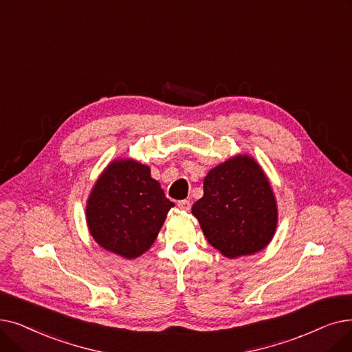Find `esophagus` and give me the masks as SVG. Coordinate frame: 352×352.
<instances>
[{
    "mask_svg": "<svg viewBox=\"0 0 352 352\" xmlns=\"http://www.w3.org/2000/svg\"><path fill=\"white\" fill-rule=\"evenodd\" d=\"M178 207H179V210H182V211H190V210H191V204H190L188 200H181V201H178Z\"/></svg>",
    "mask_w": 352,
    "mask_h": 352,
    "instance_id": "obj_1",
    "label": "esophagus"
}]
</instances>
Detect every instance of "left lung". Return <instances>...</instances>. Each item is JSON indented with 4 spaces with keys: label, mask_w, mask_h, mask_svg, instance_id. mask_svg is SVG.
<instances>
[{
    "label": "left lung",
    "mask_w": 352,
    "mask_h": 352,
    "mask_svg": "<svg viewBox=\"0 0 352 352\" xmlns=\"http://www.w3.org/2000/svg\"><path fill=\"white\" fill-rule=\"evenodd\" d=\"M192 214L214 249L236 258L263 250L278 227V203L257 161L239 154L211 168Z\"/></svg>",
    "instance_id": "left-lung-1"
}]
</instances>
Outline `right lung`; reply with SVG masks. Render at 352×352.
<instances>
[{
  "mask_svg": "<svg viewBox=\"0 0 352 352\" xmlns=\"http://www.w3.org/2000/svg\"><path fill=\"white\" fill-rule=\"evenodd\" d=\"M174 203L151 177L149 166L132 158L108 164L86 203L90 236L100 248L135 258L155 241Z\"/></svg>",
  "mask_w": 352,
  "mask_h": 352,
  "instance_id": "1",
  "label": "right lung"
}]
</instances>
